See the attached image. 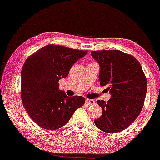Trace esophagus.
<instances>
[{"label": "esophagus", "instance_id": "obj_1", "mask_svg": "<svg viewBox=\"0 0 160 160\" xmlns=\"http://www.w3.org/2000/svg\"><path fill=\"white\" fill-rule=\"evenodd\" d=\"M86 103H87L88 105H93L95 104V101L93 99H86Z\"/></svg>", "mask_w": 160, "mask_h": 160}]
</instances>
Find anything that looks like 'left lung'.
I'll return each mask as SVG.
<instances>
[{
	"label": "left lung",
	"mask_w": 160,
	"mask_h": 160,
	"mask_svg": "<svg viewBox=\"0 0 160 160\" xmlns=\"http://www.w3.org/2000/svg\"><path fill=\"white\" fill-rule=\"evenodd\" d=\"M91 54L100 66V85H108L111 95L107 102L97 101L103 113L94 122L103 132H120L142 111L148 88L145 75L137 59L123 52L110 49Z\"/></svg>",
	"instance_id": "1"
}]
</instances>
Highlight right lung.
<instances>
[{
	"label": "right lung",
	"mask_w": 160,
	"mask_h": 160,
	"mask_svg": "<svg viewBox=\"0 0 160 160\" xmlns=\"http://www.w3.org/2000/svg\"><path fill=\"white\" fill-rule=\"evenodd\" d=\"M88 51L48 44L26 59L21 71V99L26 111L39 126L54 130L66 125L85 103L81 96H67L59 80Z\"/></svg>",
	"instance_id": "right-lung-1"
}]
</instances>
